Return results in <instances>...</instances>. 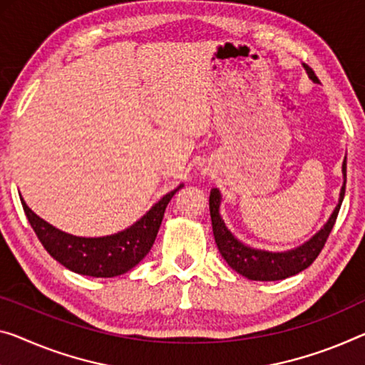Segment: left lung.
Masks as SVG:
<instances>
[{"label":"left lung","instance_id":"left-lung-1","mask_svg":"<svg viewBox=\"0 0 365 365\" xmlns=\"http://www.w3.org/2000/svg\"><path fill=\"white\" fill-rule=\"evenodd\" d=\"M305 66L308 76L312 78L313 81L318 83V78L310 66ZM343 175H344V184L341 187L339 194V202L333 210L331 217L328 218V222L324 223L323 228L319 230L318 233L313 235V237L305 241L304 245H300L299 248L284 251V253H271V251H261L250 248L238 241L237 238L230 233V230L225 227L222 217H220V192L218 189L210 190L209 197V209H210V218H212V228H214V237L215 243L218 246V251L223 259L228 262V266L235 269L241 276L248 277L251 280H262V282H267V280H282L290 276H295L307 269L312 264L313 261L317 259L318 255L322 253L324 243L331 233L334 227L336 218H338L341 204H343L344 199V190H346V158L343 161Z\"/></svg>","mask_w":365,"mask_h":365}]
</instances>
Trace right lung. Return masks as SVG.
<instances>
[{
	"instance_id": "add662e5",
	"label": "right lung",
	"mask_w": 365,
	"mask_h": 365,
	"mask_svg": "<svg viewBox=\"0 0 365 365\" xmlns=\"http://www.w3.org/2000/svg\"><path fill=\"white\" fill-rule=\"evenodd\" d=\"M163 195L140 220L124 232L99 238L73 237L37 217L22 200L27 220L48 255L70 271L91 277H115L135 267L155 243L168 202L176 190Z\"/></svg>"
}]
</instances>
